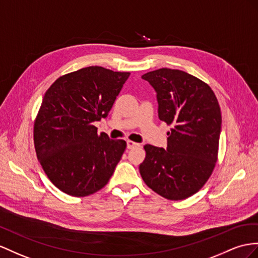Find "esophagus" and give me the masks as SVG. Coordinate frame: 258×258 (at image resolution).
I'll return each instance as SVG.
<instances>
[{
	"label": "esophagus",
	"mask_w": 258,
	"mask_h": 258,
	"mask_svg": "<svg viewBox=\"0 0 258 258\" xmlns=\"http://www.w3.org/2000/svg\"><path fill=\"white\" fill-rule=\"evenodd\" d=\"M126 144H127V149H133L135 147H140L141 146L140 144L134 143V142H132V141H127Z\"/></svg>",
	"instance_id": "esophagus-1"
}]
</instances>
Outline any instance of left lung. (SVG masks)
Masks as SVG:
<instances>
[{"label": "left lung", "mask_w": 258, "mask_h": 258, "mask_svg": "<svg viewBox=\"0 0 258 258\" xmlns=\"http://www.w3.org/2000/svg\"><path fill=\"white\" fill-rule=\"evenodd\" d=\"M157 94L158 116L172 125L167 149L145 145L140 172L147 186L170 201L194 195L213 173L221 132V112L209 86L180 70L142 76Z\"/></svg>", "instance_id": "1"}]
</instances>
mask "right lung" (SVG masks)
I'll return each mask as SVG.
<instances>
[{"mask_svg": "<svg viewBox=\"0 0 258 258\" xmlns=\"http://www.w3.org/2000/svg\"><path fill=\"white\" fill-rule=\"evenodd\" d=\"M128 72L89 66L58 77L44 94L34 127L35 149L50 181L71 196L96 193L107 184L126 148L99 135Z\"/></svg>", "mask_w": 258, "mask_h": 258, "instance_id": "add662e5", "label": "right lung"}]
</instances>
